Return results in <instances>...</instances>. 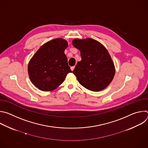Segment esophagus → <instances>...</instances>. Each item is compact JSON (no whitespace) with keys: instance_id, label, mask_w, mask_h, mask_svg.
<instances>
[{"instance_id":"obj_1","label":"esophagus","mask_w":148,"mask_h":148,"mask_svg":"<svg viewBox=\"0 0 148 148\" xmlns=\"http://www.w3.org/2000/svg\"><path fill=\"white\" fill-rule=\"evenodd\" d=\"M74 68H75V66H73V67H71V71H72L74 70Z\"/></svg>"}]
</instances>
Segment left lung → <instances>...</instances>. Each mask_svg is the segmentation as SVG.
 <instances>
[{
  "label": "left lung",
  "mask_w": 148,
  "mask_h": 148,
  "mask_svg": "<svg viewBox=\"0 0 148 148\" xmlns=\"http://www.w3.org/2000/svg\"><path fill=\"white\" fill-rule=\"evenodd\" d=\"M73 45L80 51L81 57L73 71L79 83L95 92L107 87L114 78L115 69L107 49L91 38L74 39Z\"/></svg>",
  "instance_id": "8db88e82"
}]
</instances>
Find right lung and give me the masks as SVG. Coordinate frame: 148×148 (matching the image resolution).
<instances>
[{
	"instance_id": "obj_1",
	"label": "right lung",
	"mask_w": 148,
	"mask_h": 148,
	"mask_svg": "<svg viewBox=\"0 0 148 148\" xmlns=\"http://www.w3.org/2000/svg\"><path fill=\"white\" fill-rule=\"evenodd\" d=\"M67 40L58 38L51 40L37 51L28 64V74L33 85L43 91L56 89L72 73L68 65L64 50Z\"/></svg>"
}]
</instances>
